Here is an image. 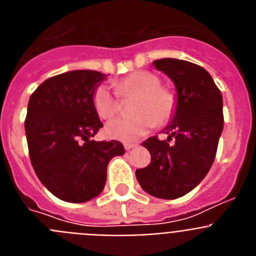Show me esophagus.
<instances>
[{
  "mask_svg": "<svg viewBox=\"0 0 256 256\" xmlns=\"http://www.w3.org/2000/svg\"><path fill=\"white\" fill-rule=\"evenodd\" d=\"M136 146H137V144H124V148H126V151H130V148H136Z\"/></svg>",
  "mask_w": 256,
  "mask_h": 256,
  "instance_id": "esophagus-1",
  "label": "esophagus"
}]
</instances>
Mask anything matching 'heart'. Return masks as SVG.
I'll use <instances>...</instances> for the list:
<instances>
[{"instance_id":"1","label":"heart","mask_w":256,"mask_h":256,"mask_svg":"<svg viewBox=\"0 0 256 256\" xmlns=\"http://www.w3.org/2000/svg\"><path fill=\"white\" fill-rule=\"evenodd\" d=\"M156 74L138 70L133 72L114 84L115 92L108 86H98L92 96L97 115L110 119L120 112V100L134 98L130 106L132 118H118L108 122L105 133L108 138L132 142L141 138L150 130L152 124L168 123L176 110V97L168 88L162 87Z\"/></svg>"}]
</instances>
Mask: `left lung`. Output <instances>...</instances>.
Wrapping results in <instances>:
<instances>
[{
    "mask_svg": "<svg viewBox=\"0 0 256 256\" xmlns=\"http://www.w3.org/2000/svg\"><path fill=\"white\" fill-rule=\"evenodd\" d=\"M173 80L177 106L164 132L166 140L150 137L142 146L151 162L136 170L137 180L150 195L173 200L188 194L204 180L216 159L223 130V98L204 68L178 58L154 61ZM174 140L173 144L168 142Z\"/></svg>",
    "mask_w": 256,
    "mask_h": 256,
    "instance_id": "1",
    "label": "left lung"
}]
</instances>
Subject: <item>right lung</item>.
<instances>
[{
	"mask_svg": "<svg viewBox=\"0 0 256 256\" xmlns=\"http://www.w3.org/2000/svg\"><path fill=\"white\" fill-rule=\"evenodd\" d=\"M105 76L94 70L58 74L29 98L26 134L32 165L42 184L68 202L100 195L108 162L126 152L119 141L91 140L104 126L92 96Z\"/></svg>",
	"mask_w": 256,
	"mask_h": 256,
	"instance_id": "obj_1",
	"label": "right lung"
}]
</instances>
